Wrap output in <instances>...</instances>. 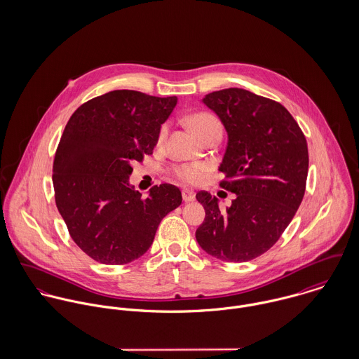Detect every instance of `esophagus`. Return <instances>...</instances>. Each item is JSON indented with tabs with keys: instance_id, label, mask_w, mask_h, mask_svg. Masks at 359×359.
Returning a JSON list of instances; mask_svg holds the SVG:
<instances>
[{
	"instance_id": "obj_1",
	"label": "esophagus",
	"mask_w": 359,
	"mask_h": 359,
	"mask_svg": "<svg viewBox=\"0 0 359 359\" xmlns=\"http://www.w3.org/2000/svg\"><path fill=\"white\" fill-rule=\"evenodd\" d=\"M182 199H184L185 203L194 202V201H195V192H194V191H189V189H184V191H182Z\"/></svg>"
}]
</instances>
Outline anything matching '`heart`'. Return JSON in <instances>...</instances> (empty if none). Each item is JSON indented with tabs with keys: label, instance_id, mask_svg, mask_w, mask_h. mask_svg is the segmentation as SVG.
<instances>
[{
	"label": "heart",
	"instance_id": "b5f03b06",
	"mask_svg": "<svg viewBox=\"0 0 359 359\" xmlns=\"http://www.w3.org/2000/svg\"><path fill=\"white\" fill-rule=\"evenodd\" d=\"M188 123L198 133V135H201L202 140H205V137L212 131H217V130L221 131V123L215 116L210 113H196L188 118ZM167 133H168V126L164 124L158 133V142L164 141V138L167 137ZM207 172H208V165L205 163H185L171 168L172 177L185 184L202 182Z\"/></svg>",
	"mask_w": 359,
	"mask_h": 359
}]
</instances>
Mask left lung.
I'll return each mask as SVG.
<instances>
[{"instance_id":"8db88e82","label":"left lung","mask_w":359,"mask_h":359,"mask_svg":"<svg viewBox=\"0 0 359 359\" xmlns=\"http://www.w3.org/2000/svg\"><path fill=\"white\" fill-rule=\"evenodd\" d=\"M203 103L228 133L219 187L235 194L231 207L201 191L205 207L196 241L210 256L245 262L280 238L302 205L308 174L306 137L285 106L242 88L207 94Z\"/></svg>"}]
</instances>
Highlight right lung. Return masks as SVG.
Masks as SVG:
<instances>
[{"mask_svg": "<svg viewBox=\"0 0 359 359\" xmlns=\"http://www.w3.org/2000/svg\"><path fill=\"white\" fill-rule=\"evenodd\" d=\"M177 97L116 90L69 118L52 168L55 203L74 243L93 259L121 265L144 256L160 221L182 202L161 184L147 199L128 184L131 163L152 154Z\"/></svg>", "mask_w": 359, "mask_h": 359, "instance_id": "right-lung-1", "label": "right lung"}]
</instances>
